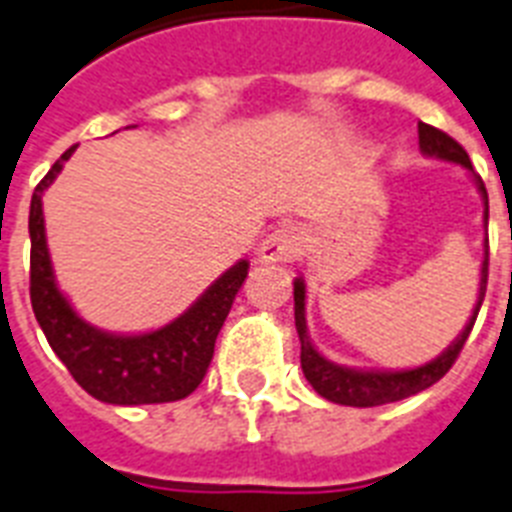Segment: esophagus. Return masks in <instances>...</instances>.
I'll use <instances>...</instances> for the list:
<instances>
[{"label":"esophagus","instance_id":"obj_1","mask_svg":"<svg viewBox=\"0 0 512 512\" xmlns=\"http://www.w3.org/2000/svg\"><path fill=\"white\" fill-rule=\"evenodd\" d=\"M305 231L297 223H284L263 239L257 255L263 263H294L305 255Z\"/></svg>","mask_w":512,"mask_h":512}]
</instances>
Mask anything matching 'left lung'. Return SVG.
Returning a JSON list of instances; mask_svg holds the SVG:
<instances>
[{
  "label": "left lung",
  "instance_id": "8db88e82",
  "mask_svg": "<svg viewBox=\"0 0 512 512\" xmlns=\"http://www.w3.org/2000/svg\"><path fill=\"white\" fill-rule=\"evenodd\" d=\"M418 144H421V152L429 157H439V160L458 162L465 170H471V157L460 147L458 141L447 136L439 128L429 126V123H418ZM473 181L479 186L481 197H484V223H489V197H486V186L481 181L479 173H473ZM486 276H489V236L484 242V263H481V284H479V302L473 307L471 318L465 323V328L460 331V336L455 342L442 352V355L431 360V363L421 365V368H410V371H357V368H347V365H336L331 360L315 350L310 336H307V323H305V281L297 278L294 281V326H297L299 344H302V352H299V360H302V373L310 381L315 392L326 397L328 402H336V405H350V407H376L386 405V402L405 400V397H413V394L423 392L434 386L444 373L450 371L452 363L458 360L460 350H463L465 339L471 334L473 323H476V315L481 310V302H484L486 294Z\"/></svg>",
  "mask_w": 512,
  "mask_h": 512
}]
</instances>
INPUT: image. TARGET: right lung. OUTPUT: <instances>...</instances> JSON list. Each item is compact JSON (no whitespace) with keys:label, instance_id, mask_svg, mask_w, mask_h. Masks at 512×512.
I'll use <instances>...</instances> for the list:
<instances>
[{"label":"right lung","instance_id":"1","mask_svg":"<svg viewBox=\"0 0 512 512\" xmlns=\"http://www.w3.org/2000/svg\"><path fill=\"white\" fill-rule=\"evenodd\" d=\"M76 152L70 147L33 189L31 234V305L49 347L60 357L81 389L110 405H155L189 397L205 378L215 339L247 278L249 263L239 260L207 292L168 326L149 334L120 336L91 326L70 307L54 281L49 260L41 197Z\"/></svg>","mask_w":512,"mask_h":512}]
</instances>
